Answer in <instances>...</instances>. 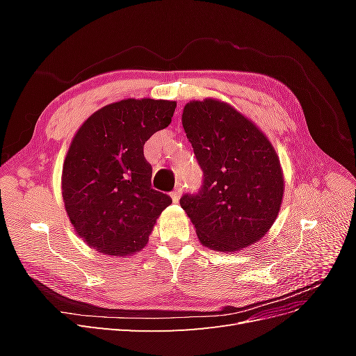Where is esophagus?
I'll list each match as a JSON object with an SVG mask.
<instances>
[{"instance_id":"1","label":"esophagus","mask_w":356,"mask_h":356,"mask_svg":"<svg viewBox=\"0 0 356 356\" xmlns=\"http://www.w3.org/2000/svg\"><path fill=\"white\" fill-rule=\"evenodd\" d=\"M181 195H182V190L178 187V188H175L174 191L170 193V197H172V200H174V202H178L181 199Z\"/></svg>"}]
</instances>
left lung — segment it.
<instances>
[{
  "label": "left lung",
  "mask_w": 356,
  "mask_h": 356,
  "mask_svg": "<svg viewBox=\"0 0 356 356\" xmlns=\"http://www.w3.org/2000/svg\"><path fill=\"white\" fill-rule=\"evenodd\" d=\"M182 126L203 182L179 204L200 242L227 252L260 241L284 196L281 163L270 141L239 111L215 99L188 102Z\"/></svg>",
  "instance_id": "left-lung-1"
}]
</instances>
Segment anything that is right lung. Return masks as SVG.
<instances>
[{"instance_id":"1","label":"right lung","mask_w":356,"mask_h":356,"mask_svg":"<svg viewBox=\"0 0 356 356\" xmlns=\"http://www.w3.org/2000/svg\"><path fill=\"white\" fill-rule=\"evenodd\" d=\"M177 102L124 99L92 114L75 134L62 170V197L80 238L102 254L143 250L172 199L152 188L149 136L169 126Z\"/></svg>"}]
</instances>
